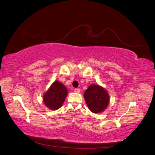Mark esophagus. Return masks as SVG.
Returning <instances> with one entry per match:
<instances>
[{"label": "esophagus", "mask_w": 155, "mask_h": 155, "mask_svg": "<svg viewBox=\"0 0 155 155\" xmlns=\"http://www.w3.org/2000/svg\"><path fill=\"white\" fill-rule=\"evenodd\" d=\"M74 92H76V93H80V91H81V89H74Z\"/></svg>", "instance_id": "1"}]
</instances>
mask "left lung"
<instances>
[{"mask_svg": "<svg viewBox=\"0 0 155 155\" xmlns=\"http://www.w3.org/2000/svg\"><path fill=\"white\" fill-rule=\"evenodd\" d=\"M84 97L90 111L95 114L103 112L109 103L107 91L99 85H90L84 91Z\"/></svg>", "mask_w": 155, "mask_h": 155, "instance_id": "8db88e82", "label": "left lung"}]
</instances>
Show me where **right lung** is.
<instances>
[{"instance_id":"1","label":"right lung","mask_w":155,"mask_h":155,"mask_svg":"<svg viewBox=\"0 0 155 155\" xmlns=\"http://www.w3.org/2000/svg\"><path fill=\"white\" fill-rule=\"evenodd\" d=\"M68 94V90L63 84L55 81L43 95V103L52 110H58L62 106Z\"/></svg>"}]
</instances>
